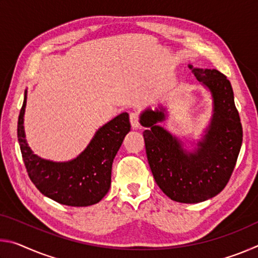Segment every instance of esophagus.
Here are the masks:
<instances>
[{
    "label": "esophagus",
    "instance_id": "esophagus-1",
    "mask_svg": "<svg viewBox=\"0 0 258 258\" xmlns=\"http://www.w3.org/2000/svg\"><path fill=\"white\" fill-rule=\"evenodd\" d=\"M130 121L133 128H138L140 126V117L138 112H131L130 113Z\"/></svg>",
    "mask_w": 258,
    "mask_h": 258
}]
</instances>
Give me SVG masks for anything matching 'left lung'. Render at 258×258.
Wrapping results in <instances>:
<instances>
[{
    "mask_svg": "<svg viewBox=\"0 0 258 258\" xmlns=\"http://www.w3.org/2000/svg\"><path fill=\"white\" fill-rule=\"evenodd\" d=\"M190 68L214 98L211 126L194 154L183 151L175 138L156 125L165 119L164 111L147 110L141 116V124L150 127L143 138L155 181L167 197L184 204L205 202L224 189L242 143V126L230 81L216 69Z\"/></svg>",
    "mask_w": 258,
    "mask_h": 258,
    "instance_id": "left-lung-1",
    "label": "left lung"
}]
</instances>
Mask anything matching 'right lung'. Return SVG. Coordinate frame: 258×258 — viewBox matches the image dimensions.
Masks as SVG:
<instances>
[{
    "label": "right lung",
    "instance_id": "obj_1",
    "mask_svg": "<svg viewBox=\"0 0 258 258\" xmlns=\"http://www.w3.org/2000/svg\"><path fill=\"white\" fill-rule=\"evenodd\" d=\"M25 107L26 94L17 134L30 181L43 195L59 204L84 207L99 203L110 187L113 158L131 130L128 113H120L102 126L76 159L53 163L35 156L26 143L23 125Z\"/></svg>",
    "mask_w": 258,
    "mask_h": 258
}]
</instances>
